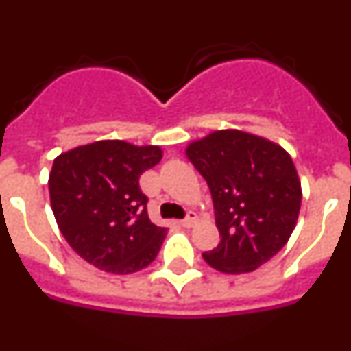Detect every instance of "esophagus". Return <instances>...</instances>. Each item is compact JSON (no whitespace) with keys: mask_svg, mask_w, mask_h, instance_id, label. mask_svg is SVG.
<instances>
[{"mask_svg":"<svg viewBox=\"0 0 351 351\" xmlns=\"http://www.w3.org/2000/svg\"><path fill=\"white\" fill-rule=\"evenodd\" d=\"M197 219H198L197 213H195V210H190V213H188V216H186V218L181 221V225L186 226V228H190V226H193L195 223H197Z\"/></svg>","mask_w":351,"mask_h":351,"instance_id":"esophagus-1","label":"esophagus"}]
</instances>
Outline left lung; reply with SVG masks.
Returning <instances> with one entry per match:
<instances>
[{
  "label": "left lung",
  "instance_id": "obj_1",
  "mask_svg": "<svg viewBox=\"0 0 351 351\" xmlns=\"http://www.w3.org/2000/svg\"><path fill=\"white\" fill-rule=\"evenodd\" d=\"M186 156L210 190L221 241L204 260L219 272H251L288 243L299 219L300 179L276 142L216 130L188 144Z\"/></svg>",
  "mask_w": 351,
  "mask_h": 351
}]
</instances>
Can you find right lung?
Instances as JSON below:
<instances>
[{
    "label": "right lung",
    "mask_w": 351,
    "mask_h": 351,
    "mask_svg": "<svg viewBox=\"0 0 351 351\" xmlns=\"http://www.w3.org/2000/svg\"><path fill=\"white\" fill-rule=\"evenodd\" d=\"M161 156L160 145L98 141L56 158L51 207L77 255L112 274H132L156 258L167 228L149 219L138 179Z\"/></svg>",
    "instance_id": "add662e5"
}]
</instances>
